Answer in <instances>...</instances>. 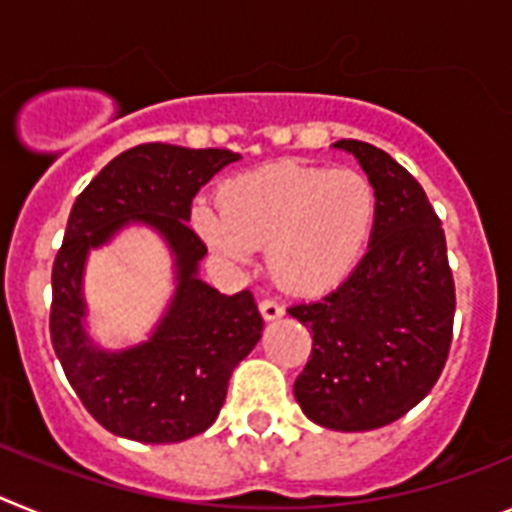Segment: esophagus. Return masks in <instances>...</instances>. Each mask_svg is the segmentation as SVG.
Returning a JSON list of instances; mask_svg holds the SVG:
<instances>
[{
	"mask_svg": "<svg viewBox=\"0 0 512 512\" xmlns=\"http://www.w3.org/2000/svg\"><path fill=\"white\" fill-rule=\"evenodd\" d=\"M259 310H261V315H264V320H277L284 315V307L279 305L277 300H261Z\"/></svg>",
	"mask_w": 512,
	"mask_h": 512,
	"instance_id": "obj_1",
	"label": "esophagus"
}]
</instances>
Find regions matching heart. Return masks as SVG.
<instances>
[{"instance_id": "b5f03b06", "label": "heart", "mask_w": 512, "mask_h": 512, "mask_svg": "<svg viewBox=\"0 0 512 512\" xmlns=\"http://www.w3.org/2000/svg\"><path fill=\"white\" fill-rule=\"evenodd\" d=\"M194 225L235 261L266 248L277 284L320 295L338 287L364 256L377 225V189L354 169L282 161L225 182L220 205L194 207Z\"/></svg>"}]
</instances>
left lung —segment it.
Listing matches in <instances>:
<instances>
[{"instance_id": "1", "label": "left lung", "mask_w": 512, "mask_h": 512, "mask_svg": "<svg viewBox=\"0 0 512 512\" xmlns=\"http://www.w3.org/2000/svg\"><path fill=\"white\" fill-rule=\"evenodd\" d=\"M354 153L377 189L369 251L323 300L289 307L312 330L295 397L312 423L374 431L413 410L443 372L454 333L446 235L423 187L390 153L361 140Z\"/></svg>"}]
</instances>
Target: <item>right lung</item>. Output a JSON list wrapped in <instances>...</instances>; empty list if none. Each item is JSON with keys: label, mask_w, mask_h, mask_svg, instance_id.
I'll list each match as a JSON object with an SVG mask.
<instances>
[{"label": "right lung", "mask_w": 512, "mask_h": 512, "mask_svg": "<svg viewBox=\"0 0 512 512\" xmlns=\"http://www.w3.org/2000/svg\"><path fill=\"white\" fill-rule=\"evenodd\" d=\"M238 158L225 148L143 143L112 158L71 207L53 261L51 341L84 408L115 436L179 443L207 431L223 408L230 374L259 343L264 320L253 295H220L197 277L207 246L187 225L194 194ZM128 222L165 235L177 289L148 342L104 352L83 330V264L92 247Z\"/></svg>", "instance_id": "1"}]
</instances>
